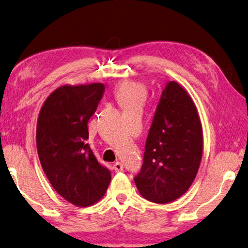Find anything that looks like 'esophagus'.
Segmentation results:
<instances>
[{
  "label": "esophagus",
  "mask_w": 248,
  "mask_h": 248,
  "mask_svg": "<svg viewBox=\"0 0 248 248\" xmlns=\"http://www.w3.org/2000/svg\"><path fill=\"white\" fill-rule=\"evenodd\" d=\"M113 170H115L116 172H120L124 170V166L123 163L121 162H116L115 164H113Z\"/></svg>",
  "instance_id": "obj_1"
}]
</instances>
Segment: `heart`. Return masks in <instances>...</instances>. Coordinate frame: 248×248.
I'll return each instance as SVG.
<instances>
[{"mask_svg":"<svg viewBox=\"0 0 248 248\" xmlns=\"http://www.w3.org/2000/svg\"><path fill=\"white\" fill-rule=\"evenodd\" d=\"M115 95L123 108L131 106L141 107L147 98V87L141 81L124 79L116 85Z\"/></svg>","mask_w":248,"mask_h":248,"instance_id":"b5f03b06","label":"heart"}]
</instances>
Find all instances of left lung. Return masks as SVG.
<instances>
[{
    "label": "left lung",
    "instance_id": "left-lung-1",
    "mask_svg": "<svg viewBox=\"0 0 248 248\" xmlns=\"http://www.w3.org/2000/svg\"><path fill=\"white\" fill-rule=\"evenodd\" d=\"M203 153V130L193 99L179 82H168L149 131L136 186L144 199L170 203L190 188Z\"/></svg>",
    "mask_w": 248,
    "mask_h": 248
}]
</instances>
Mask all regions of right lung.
<instances>
[{
    "label": "right lung",
    "mask_w": 248,
    "mask_h": 248,
    "mask_svg": "<svg viewBox=\"0 0 248 248\" xmlns=\"http://www.w3.org/2000/svg\"><path fill=\"white\" fill-rule=\"evenodd\" d=\"M104 90L101 82L61 86L47 97L37 119L36 147L43 170L58 194L80 207L99 201L111 180L86 142L88 120Z\"/></svg>",
    "instance_id": "obj_1"
}]
</instances>
